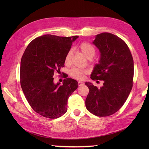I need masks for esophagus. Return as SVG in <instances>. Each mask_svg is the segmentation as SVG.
Returning <instances> with one entry per match:
<instances>
[{
  "mask_svg": "<svg viewBox=\"0 0 149 149\" xmlns=\"http://www.w3.org/2000/svg\"><path fill=\"white\" fill-rule=\"evenodd\" d=\"M84 84V83L83 82V81H78V85H79V86H83Z\"/></svg>",
  "mask_w": 149,
  "mask_h": 149,
  "instance_id": "esophagus-1",
  "label": "esophagus"
}]
</instances>
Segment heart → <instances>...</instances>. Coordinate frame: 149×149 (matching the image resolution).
<instances>
[{
	"instance_id": "b5f03b06",
	"label": "heart",
	"mask_w": 149,
	"mask_h": 149,
	"mask_svg": "<svg viewBox=\"0 0 149 149\" xmlns=\"http://www.w3.org/2000/svg\"><path fill=\"white\" fill-rule=\"evenodd\" d=\"M78 48L81 52L86 56V57H87L89 59H91L95 55L96 49L91 43L88 42H83L79 45ZM72 56H73V50L70 49L68 51L65 57V63L66 65H69L71 63ZM87 73L88 71L86 70L73 68L70 71V75L72 78L76 79H81L84 78V74Z\"/></svg>"
}]
</instances>
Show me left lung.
Returning a JSON list of instances; mask_svg holds the SVG:
<instances>
[{"label":"left lung","instance_id":"left-lung-1","mask_svg":"<svg viewBox=\"0 0 149 149\" xmlns=\"http://www.w3.org/2000/svg\"><path fill=\"white\" fill-rule=\"evenodd\" d=\"M93 43L100 49L101 58L91 78L104 83L98 88L85 83L89 89L85 104L91 113L106 117L118 111L127 100L133 86L134 61L127 44L114 34H98Z\"/></svg>","mask_w":149,"mask_h":149}]
</instances>
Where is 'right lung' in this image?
I'll return each mask as SVG.
<instances>
[{
    "instance_id": "obj_1",
    "label": "right lung",
    "mask_w": 149,
    "mask_h": 149,
    "mask_svg": "<svg viewBox=\"0 0 149 149\" xmlns=\"http://www.w3.org/2000/svg\"><path fill=\"white\" fill-rule=\"evenodd\" d=\"M78 37L45 35L33 40L25 49L20 63V85L31 108L38 114L56 119L65 114L68 100L78 86L72 78L62 85L53 82L54 73L64 66L65 57Z\"/></svg>"
}]
</instances>
